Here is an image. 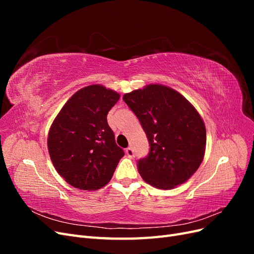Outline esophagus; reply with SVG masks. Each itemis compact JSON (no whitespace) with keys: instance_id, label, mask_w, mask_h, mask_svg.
<instances>
[{"instance_id":"34e87169","label":"esophagus","mask_w":254,"mask_h":254,"mask_svg":"<svg viewBox=\"0 0 254 254\" xmlns=\"http://www.w3.org/2000/svg\"><path fill=\"white\" fill-rule=\"evenodd\" d=\"M126 155H127L129 158H133V157H134V150L132 149V147L126 148Z\"/></svg>"}]
</instances>
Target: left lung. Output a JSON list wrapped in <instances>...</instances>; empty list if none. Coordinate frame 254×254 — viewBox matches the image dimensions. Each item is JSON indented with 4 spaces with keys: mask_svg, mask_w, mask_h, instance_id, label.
<instances>
[{
    "mask_svg": "<svg viewBox=\"0 0 254 254\" xmlns=\"http://www.w3.org/2000/svg\"><path fill=\"white\" fill-rule=\"evenodd\" d=\"M139 119L149 142V152L137 161V171L150 186L171 190L190 178L205 150L204 123L178 92L149 84L123 96Z\"/></svg>",
    "mask_w": 254,
    "mask_h": 254,
    "instance_id": "obj_1",
    "label": "left lung"
}]
</instances>
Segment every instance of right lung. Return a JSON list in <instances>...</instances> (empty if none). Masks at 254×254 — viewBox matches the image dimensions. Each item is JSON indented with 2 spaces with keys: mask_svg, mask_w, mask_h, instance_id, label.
Wrapping results in <instances>:
<instances>
[{
  "mask_svg": "<svg viewBox=\"0 0 254 254\" xmlns=\"http://www.w3.org/2000/svg\"><path fill=\"white\" fill-rule=\"evenodd\" d=\"M120 94L101 84L68 99L51 126L48 147L58 174L72 187L95 190L112 178L124 150L115 143L107 114Z\"/></svg>",
  "mask_w": 254,
  "mask_h": 254,
  "instance_id": "1",
  "label": "right lung"
}]
</instances>
